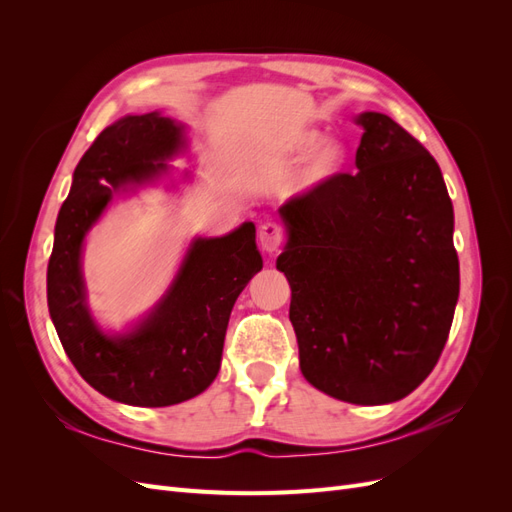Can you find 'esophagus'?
<instances>
[{
  "label": "esophagus",
  "mask_w": 512,
  "mask_h": 512,
  "mask_svg": "<svg viewBox=\"0 0 512 512\" xmlns=\"http://www.w3.org/2000/svg\"><path fill=\"white\" fill-rule=\"evenodd\" d=\"M282 239H284V230L280 224H275V222L262 224L258 230V243L262 247V252H267V254H275L277 250H280Z\"/></svg>",
  "instance_id": "esophagus-1"
}]
</instances>
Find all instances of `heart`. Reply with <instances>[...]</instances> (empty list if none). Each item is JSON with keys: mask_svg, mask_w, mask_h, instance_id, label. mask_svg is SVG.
Masks as SVG:
<instances>
[{"mask_svg": "<svg viewBox=\"0 0 512 512\" xmlns=\"http://www.w3.org/2000/svg\"><path fill=\"white\" fill-rule=\"evenodd\" d=\"M280 151L286 158L304 156L290 175L294 194L314 192L333 181L348 164V147L339 138H322L318 128H294L284 138Z\"/></svg>", "mask_w": 512, "mask_h": 512, "instance_id": "obj_1", "label": "heart"}]
</instances>
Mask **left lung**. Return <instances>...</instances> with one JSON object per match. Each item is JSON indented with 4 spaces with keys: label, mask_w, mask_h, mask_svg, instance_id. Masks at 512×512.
I'll list each match as a JSON object with an SVG mask.
<instances>
[{
    "label": "left lung",
    "mask_w": 512,
    "mask_h": 512,
    "mask_svg": "<svg viewBox=\"0 0 512 512\" xmlns=\"http://www.w3.org/2000/svg\"><path fill=\"white\" fill-rule=\"evenodd\" d=\"M356 173L280 207L299 367L359 406L404 399L436 367L459 299L453 203L438 162L389 115L365 111Z\"/></svg>",
    "instance_id": "obj_1"
}]
</instances>
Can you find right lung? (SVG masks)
<instances>
[{
	"mask_svg": "<svg viewBox=\"0 0 512 512\" xmlns=\"http://www.w3.org/2000/svg\"><path fill=\"white\" fill-rule=\"evenodd\" d=\"M185 151L181 121L160 111L121 117L85 151L57 215L46 271L49 314L76 371L119 404L162 408L203 393L220 371L232 305L262 269L256 226L243 222L224 237L192 239L173 284L130 329L108 333L91 316L85 237L113 198L168 177V160Z\"/></svg>",
	"mask_w": 512,
	"mask_h": 512,
	"instance_id": "1",
	"label": "right lung"
}]
</instances>
